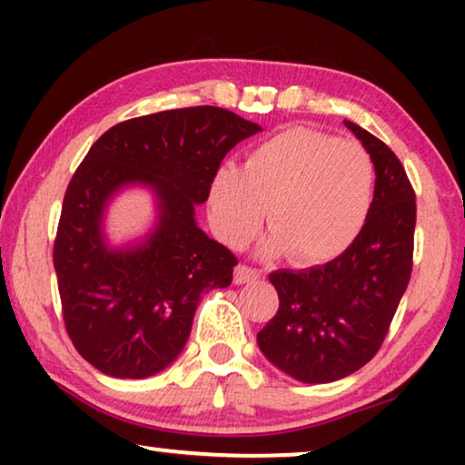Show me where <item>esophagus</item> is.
<instances>
[{
    "instance_id": "34e87169",
    "label": "esophagus",
    "mask_w": 465,
    "mask_h": 465,
    "mask_svg": "<svg viewBox=\"0 0 465 465\" xmlns=\"http://www.w3.org/2000/svg\"><path fill=\"white\" fill-rule=\"evenodd\" d=\"M260 272L258 269H253V266H247V264H239L237 269H234V283L241 285V283H250V282H256L260 279Z\"/></svg>"
}]
</instances>
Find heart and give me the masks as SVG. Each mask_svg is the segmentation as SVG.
Returning a JSON list of instances; mask_svg holds the SVG:
<instances>
[{
  "mask_svg": "<svg viewBox=\"0 0 465 465\" xmlns=\"http://www.w3.org/2000/svg\"><path fill=\"white\" fill-rule=\"evenodd\" d=\"M374 196V163L364 145L294 126L258 143L243 171L222 164L209 190L215 232L243 245L264 215L271 250L322 262L358 237Z\"/></svg>",
  "mask_w": 465,
  "mask_h": 465,
  "instance_id": "heart-1",
  "label": "heart"
}]
</instances>
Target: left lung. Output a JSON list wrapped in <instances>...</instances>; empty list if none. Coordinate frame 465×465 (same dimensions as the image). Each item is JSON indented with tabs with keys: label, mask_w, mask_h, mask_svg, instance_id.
I'll use <instances>...</instances> for the list:
<instances>
[{
	"label": "left lung",
	"mask_w": 465,
	"mask_h": 465,
	"mask_svg": "<svg viewBox=\"0 0 465 465\" xmlns=\"http://www.w3.org/2000/svg\"><path fill=\"white\" fill-rule=\"evenodd\" d=\"M345 124L374 163L371 212L339 258L271 272L279 309L258 332L269 361L302 383L339 381L377 355L412 272L417 203L409 175L379 137Z\"/></svg>",
	"instance_id": "obj_1"
}]
</instances>
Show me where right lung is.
Masks as SVG:
<instances>
[{"instance_id":"1","label":"right lung","mask_w":465,"mask_h":465,"mask_svg":"<svg viewBox=\"0 0 465 465\" xmlns=\"http://www.w3.org/2000/svg\"><path fill=\"white\" fill-rule=\"evenodd\" d=\"M256 123L213 105L124 120L105 131L65 190L54 239L63 322L74 347L116 379L161 372L186 345L203 292L226 288L239 262L196 226L222 158ZM126 183L159 196V224L137 248L110 251L103 207Z\"/></svg>"}]
</instances>
